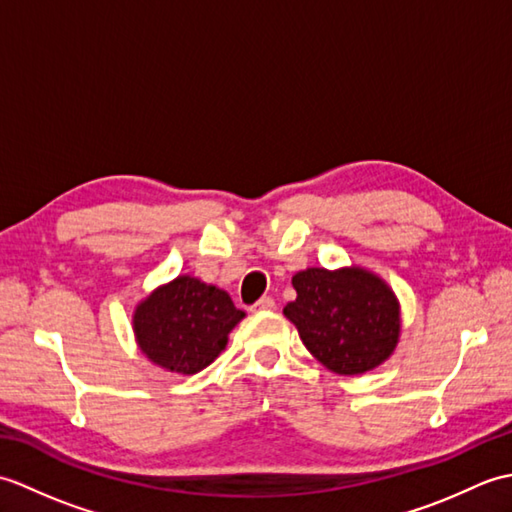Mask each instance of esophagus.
Masks as SVG:
<instances>
[{
	"instance_id": "34e87169",
	"label": "esophagus",
	"mask_w": 512,
	"mask_h": 512,
	"mask_svg": "<svg viewBox=\"0 0 512 512\" xmlns=\"http://www.w3.org/2000/svg\"><path fill=\"white\" fill-rule=\"evenodd\" d=\"M275 308V299H270V297H262L259 299L255 306H253V310L257 312V310H273Z\"/></svg>"
}]
</instances>
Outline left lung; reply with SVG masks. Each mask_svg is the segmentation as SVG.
I'll return each mask as SVG.
<instances>
[{"instance_id": "left-lung-1", "label": "left lung", "mask_w": 512, "mask_h": 512, "mask_svg": "<svg viewBox=\"0 0 512 512\" xmlns=\"http://www.w3.org/2000/svg\"><path fill=\"white\" fill-rule=\"evenodd\" d=\"M297 299L284 308L308 352L336 374L354 376L387 361L400 334L394 292L363 268H308L292 277Z\"/></svg>"}]
</instances>
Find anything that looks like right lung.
Wrapping results in <instances>:
<instances>
[{
    "instance_id": "add662e5",
    "label": "right lung",
    "mask_w": 512,
    "mask_h": 512,
    "mask_svg": "<svg viewBox=\"0 0 512 512\" xmlns=\"http://www.w3.org/2000/svg\"><path fill=\"white\" fill-rule=\"evenodd\" d=\"M244 319L231 297L200 279L178 277L149 295L134 314L140 350L156 365L195 374L226 347V336Z\"/></svg>"
}]
</instances>
